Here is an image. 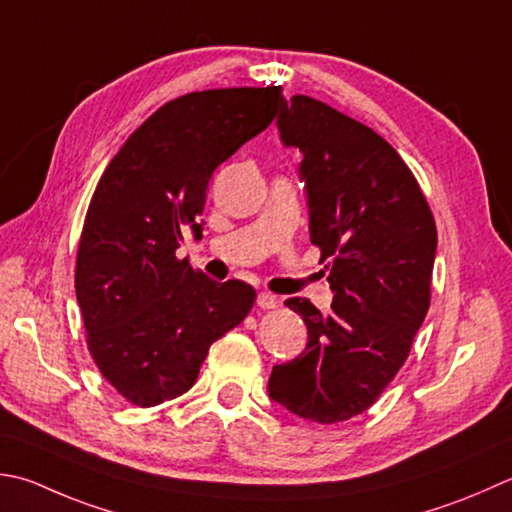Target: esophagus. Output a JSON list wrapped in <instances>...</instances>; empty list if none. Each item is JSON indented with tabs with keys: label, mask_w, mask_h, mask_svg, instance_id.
Masks as SVG:
<instances>
[{
	"label": "esophagus",
	"mask_w": 512,
	"mask_h": 512,
	"mask_svg": "<svg viewBox=\"0 0 512 512\" xmlns=\"http://www.w3.org/2000/svg\"><path fill=\"white\" fill-rule=\"evenodd\" d=\"M257 306L262 310H273L277 306V297L273 293H266V290H262V293L257 295Z\"/></svg>",
	"instance_id": "34e87169"
}]
</instances>
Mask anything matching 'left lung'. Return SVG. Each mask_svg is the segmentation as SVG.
<instances>
[{
	"mask_svg": "<svg viewBox=\"0 0 512 512\" xmlns=\"http://www.w3.org/2000/svg\"><path fill=\"white\" fill-rule=\"evenodd\" d=\"M277 126L299 166L310 242L333 288L330 313L302 297L308 346L275 366L270 397L315 424H339L373 406L408 359L430 306L437 226L413 170L382 135L319 99L293 95Z\"/></svg>",
	"mask_w": 512,
	"mask_h": 512,
	"instance_id": "obj_1",
	"label": "left lung"
}]
</instances>
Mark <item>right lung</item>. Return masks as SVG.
Segmentation results:
<instances>
[{
	"instance_id": "add662e5",
	"label": "right lung",
	"mask_w": 512,
	"mask_h": 512,
	"mask_svg": "<svg viewBox=\"0 0 512 512\" xmlns=\"http://www.w3.org/2000/svg\"><path fill=\"white\" fill-rule=\"evenodd\" d=\"M282 86L188 93L155 110L110 159L88 204L75 262L88 353L139 408L195 384L208 348L246 319L255 288L217 284L177 259L204 210L208 179L270 126Z\"/></svg>"
}]
</instances>
